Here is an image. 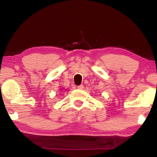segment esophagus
Instances as JSON below:
<instances>
[{"instance_id":"1","label":"esophagus","mask_w":157,"mask_h":157,"mask_svg":"<svg viewBox=\"0 0 157 157\" xmlns=\"http://www.w3.org/2000/svg\"><path fill=\"white\" fill-rule=\"evenodd\" d=\"M77 88H78V89H80V90H82L83 89V85H80V86H77Z\"/></svg>"}]
</instances>
